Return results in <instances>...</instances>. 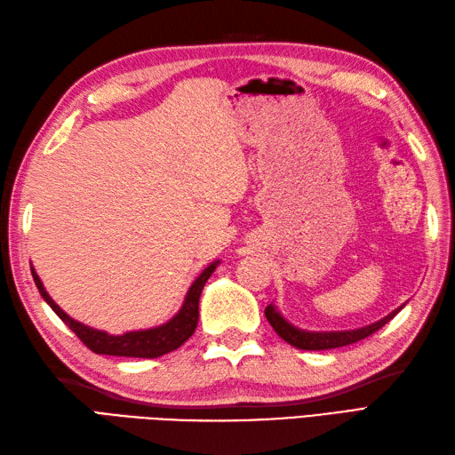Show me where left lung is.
Listing matches in <instances>:
<instances>
[{
    "instance_id": "1",
    "label": "left lung",
    "mask_w": 455,
    "mask_h": 455,
    "mask_svg": "<svg viewBox=\"0 0 455 455\" xmlns=\"http://www.w3.org/2000/svg\"><path fill=\"white\" fill-rule=\"evenodd\" d=\"M403 308V305L400 308H395L387 316L380 318L379 323H372L369 326H363L357 330H343V331H307L293 326L291 323H287V320L280 315L278 308L274 305L266 307V318H268L270 326L275 330V334H278L283 341L290 343V346L297 347V349H305V351H320V349H336V347H343V346H349V343H355L361 341L364 338H369L371 334H374L376 330H380L384 324L390 323V320L400 313Z\"/></svg>"
}]
</instances>
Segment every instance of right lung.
<instances>
[{"label": "right lung", "instance_id": "obj_1", "mask_svg": "<svg viewBox=\"0 0 455 455\" xmlns=\"http://www.w3.org/2000/svg\"><path fill=\"white\" fill-rule=\"evenodd\" d=\"M218 264L220 260L208 264L201 272V275H198V278L193 282V285L189 287V291H187L181 308L177 311L173 318L168 320V323H164L156 328H148V330L125 331V334L121 336H112L104 330H96L83 323H76V320L71 318L68 313H63L61 307L53 301L46 290H44L42 280L38 278V274L35 272L32 266L30 270L38 291L44 297V301H46L52 307V311L75 331L76 338H79L88 349L98 353V355L156 359L165 355V353L181 347L183 343L193 336V331L198 324V299H201L203 287L208 282L210 275H212V272L216 270Z\"/></svg>", "mask_w": 455, "mask_h": 455}]
</instances>
